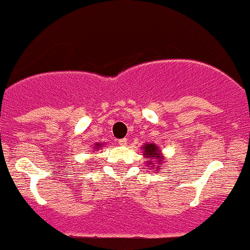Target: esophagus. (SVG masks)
<instances>
[{"label": "esophagus", "instance_id": "1", "mask_svg": "<svg viewBox=\"0 0 250 250\" xmlns=\"http://www.w3.org/2000/svg\"><path fill=\"white\" fill-rule=\"evenodd\" d=\"M118 144H120L121 146H125V145H127V139H125H125H120V140H118Z\"/></svg>", "mask_w": 250, "mask_h": 250}]
</instances>
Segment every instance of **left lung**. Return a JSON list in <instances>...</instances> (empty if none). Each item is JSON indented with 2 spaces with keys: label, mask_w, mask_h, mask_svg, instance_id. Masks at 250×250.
<instances>
[{
  "label": "left lung",
  "mask_w": 250,
  "mask_h": 250,
  "mask_svg": "<svg viewBox=\"0 0 250 250\" xmlns=\"http://www.w3.org/2000/svg\"><path fill=\"white\" fill-rule=\"evenodd\" d=\"M141 150H143V155L145 156V158H147L146 160V166L148 167L147 169L158 172L161 169V165L166 162V156H163V153L161 152L160 147L156 144L151 143L141 146Z\"/></svg>",
  "instance_id": "8db88e82"
}]
</instances>
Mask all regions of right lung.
<instances>
[{"mask_svg":"<svg viewBox=\"0 0 250 250\" xmlns=\"http://www.w3.org/2000/svg\"><path fill=\"white\" fill-rule=\"evenodd\" d=\"M103 145H104V143H95L94 147H93V148H94L95 151H98V150H100V147H102Z\"/></svg>","mask_w":250,"mask_h":250,"instance_id":"1","label":"right lung"}]
</instances>
